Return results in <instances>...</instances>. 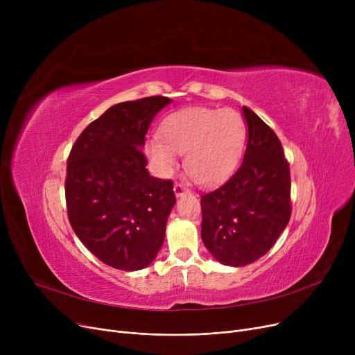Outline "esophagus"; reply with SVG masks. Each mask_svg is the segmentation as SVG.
<instances>
[{
    "label": "esophagus",
    "instance_id": "34e87169",
    "mask_svg": "<svg viewBox=\"0 0 355 355\" xmlns=\"http://www.w3.org/2000/svg\"><path fill=\"white\" fill-rule=\"evenodd\" d=\"M174 193H175L177 197H181V196H184V194H189L190 191H189V189H185L182 184L177 182V184L174 185Z\"/></svg>",
    "mask_w": 355,
    "mask_h": 355
}]
</instances>
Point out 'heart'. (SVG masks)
Here are the masks:
<instances>
[{
  "label": "heart",
  "instance_id": "b5f03b06",
  "mask_svg": "<svg viewBox=\"0 0 355 355\" xmlns=\"http://www.w3.org/2000/svg\"><path fill=\"white\" fill-rule=\"evenodd\" d=\"M159 138L146 144V155L162 175L171 174L177 155H185V171L201 187L225 182L243 154L246 123L232 107L193 106L166 116Z\"/></svg>",
  "mask_w": 355,
  "mask_h": 355
}]
</instances>
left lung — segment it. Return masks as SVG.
<instances>
[{
	"mask_svg": "<svg viewBox=\"0 0 355 355\" xmlns=\"http://www.w3.org/2000/svg\"><path fill=\"white\" fill-rule=\"evenodd\" d=\"M248 146L239 170L201 196V239L221 265L253 263L275 245L291 218V174L281 141L243 106Z\"/></svg>",
	"mask_w": 355,
	"mask_h": 355,
	"instance_id": "1",
	"label": "left lung"
}]
</instances>
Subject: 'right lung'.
I'll return each mask as SVG.
<instances>
[{"mask_svg": "<svg viewBox=\"0 0 355 355\" xmlns=\"http://www.w3.org/2000/svg\"><path fill=\"white\" fill-rule=\"evenodd\" d=\"M170 103L149 96L110 106L86 126L67 159L70 225L86 249L119 270L151 265L164 243L174 185L149 175L141 148L153 119Z\"/></svg>", "mask_w": 355, "mask_h": 355, "instance_id": "1", "label": "right lung"}]
</instances>
